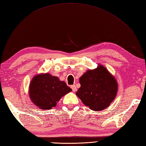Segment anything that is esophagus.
Wrapping results in <instances>:
<instances>
[{
    "mask_svg": "<svg viewBox=\"0 0 146 146\" xmlns=\"http://www.w3.org/2000/svg\"><path fill=\"white\" fill-rule=\"evenodd\" d=\"M71 89H72V90H73V92H76V86L75 85H71Z\"/></svg>",
    "mask_w": 146,
    "mask_h": 146,
    "instance_id": "34e87169",
    "label": "esophagus"
}]
</instances>
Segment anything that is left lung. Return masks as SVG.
<instances>
[{
    "label": "left lung",
    "instance_id": "1",
    "mask_svg": "<svg viewBox=\"0 0 146 146\" xmlns=\"http://www.w3.org/2000/svg\"><path fill=\"white\" fill-rule=\"evenodd\" d=\"M80 83L81 86L76 95L92 110L105 109L116 97L118 90L116 80L101 64L83 74L80 78Z\"/></svg>",
    "mask_w": 146,
    "mask_h": 146
}]
</instances>
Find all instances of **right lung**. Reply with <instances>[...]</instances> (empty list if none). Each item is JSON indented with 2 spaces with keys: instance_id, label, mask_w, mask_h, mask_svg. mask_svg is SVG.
Instances as JSON below:
<instances>
[{
  "instance_id": "right-lung-1",
  "label": "right lung",
  "mask_w": 146,
  "mask_h": 146,
  "mask_svg": "<svg viewBox=\"0 0 146 146\" xmlns=\"http://www.w3.org/2000/svg\"><path fill=\"white\" fill-rule=\"evenodd\" d=\"M72 91L64 82L49 73L35 76L29 85V97L33 103L43 110L56 107L60 99Z\"/></svg>"
}]
</instances>
